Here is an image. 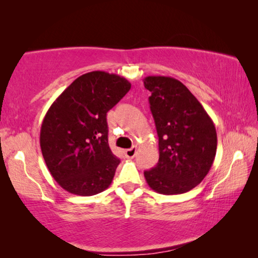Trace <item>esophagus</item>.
Returning <instances> with one entry per match:
<instances>
[{
  "label": "esophagus",
  "instance_id": "obj_1",
  "mask_svg": "<svg viewBox=\"0 0 258 258\" xmlns=\"http://www.w3.org/2000/svg\"><path fill=\"white\" fill-rule=\"evenodd\" d=\"M136 151H137L136 147H133V148H130V149H126L124 151L125 157L126 158H134V157H135V155H136Z\"/></svg>",
  "mask_w": 258,
  "mask_h": 258
}]
</instances>
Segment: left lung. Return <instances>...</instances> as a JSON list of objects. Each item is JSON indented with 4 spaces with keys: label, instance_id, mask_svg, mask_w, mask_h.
I'll use <instances>...</instances> for the list:
<instances>
[{
    "label": "left lung",
    "instance_id": "left-lung-1",
    "mask_svg": "<svg viewBox=\"0 0 258 258\" xmlns=\"http://www.w3.org/2000/svg\"><path fill=\"white\" fill-rule=\"evenodd\" d=\"M150 110L158 135L160 158L144 171L148 185L163 195L184 194L209 172L217 149L215 124L206 109L178 80L147 76Z\"/></svg>",
    "mask_w": 258,
    "mask_h": 258
}]
</instances>
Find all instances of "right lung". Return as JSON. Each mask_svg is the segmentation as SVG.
<instances>
[{"label": "right lung", "instance_id": "obj_1", "mask_svg": "<svg viewBox=\"0 0 258 258\" xmlns=\"http://www.w3.org/2000/svg\"><path fill=\"white\" fill-rule=\"evenodd\" d=\"M130 87L116 74L90 72L77 77L48 109L40 133L42 155L68 192L93 196L111 184L119 160L108 143L107 112Z\"/></svg>", "mask_w": 258, "mask_h": 258}]
</instances>
